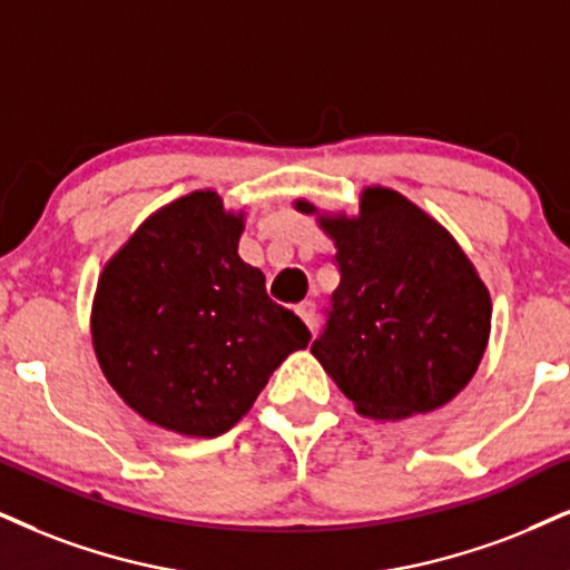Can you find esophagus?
Wrapping results in <instances>:
<instances>
[{"instance_id": "34e87169", "label": "esophagus", "mask_w": 570, "mask_h": 570, "mask_svg": "<svg viewBox=\"0 0 570 570\" xmlns=\"http://www.w3.org/2000/svg\"><path fill=\"white\" fill-rule=\"evenodd\" d=\"M297 315L307 323L309 331H315V302H302L297 305Z\"/></svg>"}]
</instances>
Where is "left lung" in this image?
<instances>
[{"label":"left lung","mask_w":570,"mask_h":570,"mask_svg":"<svg viewBox=\"0 0 570 570\" xmlns=\"http://www.w3.org/2000/svg\"><path fill=\"white\" fill-rule=\"evenodd\" d=\"M297 210L315 213L309 202ZM342 281L313 352L376 421L431 413L484 357L492 302L465 252L402 194L373 186L357 218H321Z\"/></svg>","instance_id":"8db88e82"}]
</instances>
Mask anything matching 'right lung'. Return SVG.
Here are the masks:
<instances>
[{"instance_id":"1","label":"right lung","mask_w":570,"mask_h":570,"mask_svg":"<svg viewBox=\"0 0 570 570\" xmlns=\"http://www.w3.org/2000/svg\"><path fill=\"white\" fill-rule=\"evenodd\" d=\"M242 213L194 191L144 220L105 265L91 338L115 392L155 426L220 436L309 331L239 257Z\"/></svg>"}]
</instances>
